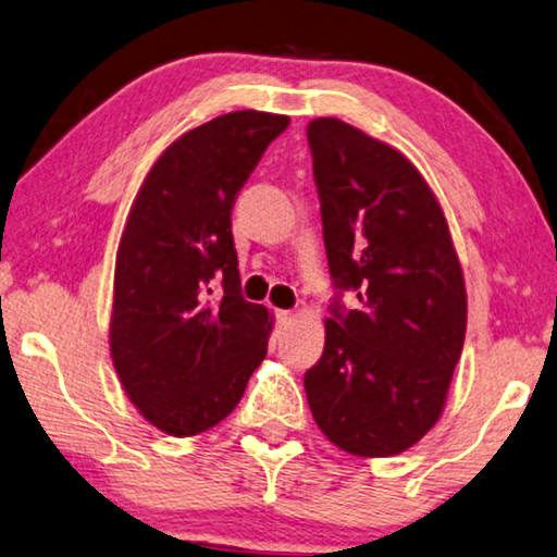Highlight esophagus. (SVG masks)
<instances>
[{
    "mask_svg": "<svg viewBox=\"0 0 557 557\" xmlns=\"http://www.w3.org/2000/svg\"><path fill=\"white\" fill-rule=\"evenodd\" d=\"M275 317H277V324L280 326H287L289 322H293V312H287V310H277Z\"/></svg>",
    "mask_w": 557,
    "mask_h": 557,
    "instance_id": "esophagus-1",
    "label": "esophagus"
}]
</instances>
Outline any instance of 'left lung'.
Instances as JSON below:
<instances>
[{
  "label": "left lung",
  "mask_w": 557,
  "mask_h": 557,
  "mask_svg": "<svg viewBox=\"0 0 557 557\" xmlns=\"http://www.w3.org/2000/svg\"><path fill=\"white\" fill-rule=\"evenodd\" d=\"M334 287L324 351L305 374L322 434L379 458L438 421L466 337V285L434 190L409 158L339 119L307 126ZM358 293L355 311L338 302Z\"/></svg>",
  "instance_id": "1"
}]
</instances>
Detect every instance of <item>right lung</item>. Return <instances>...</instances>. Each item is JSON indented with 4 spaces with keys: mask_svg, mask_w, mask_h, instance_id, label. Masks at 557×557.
Instances as JSON below:
<instances>
[{
    "mask_svg": "<svg viewBox=\"0 0 557 557\" xmlns=\"http://www.w3.org/2000/svg\"><path fill=\"white\" fill-rule=\"evenodd\" d=\"M287 126L264 111L202 123L165 148L131 206L113 275L111 359L128 399L168 436L223 421L268 355L272 317L240 295L231 215Z\"/></svg>",
    "mask_w": 557,
    "mask_h": 557,
    "instance_id": "1",
    "label": "right lung"
}]
</instances>
